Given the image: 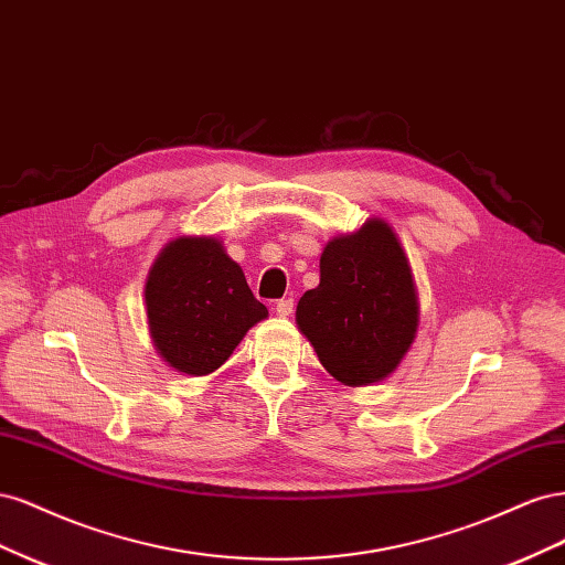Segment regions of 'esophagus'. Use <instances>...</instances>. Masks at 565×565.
<instances>
[{
    "instance_id": "1",
    "label": "esophagus",
    "mask_w": 565,
    "mask_h": 565,
    "mask_svg": "<svg viewBox=\"0 0 565 565\" xmlns=\"http://www.w3.org/2000/svg\"><path fill=\"white\" fill-rule=\"evenodd\" d=\"M292 311H295V299H280V301L276 303V313L282 316V318L292 316Z\"/></svg>"
}]
</instances>
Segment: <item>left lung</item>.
I'll return each mask as SVG.
<instances>
[{
    "mask_svg": "<svg viewBox=\"0 0 565 565\" xmlns=\"http://www.w3.org/2000/svg\"><path fill=\"white\" fill-rule=\"evenodd\" d=\"M297 324L322 367L347 386L382 382L401 365L419 306L413 270L386 221L370 218L324 245L320 285L299 299Z\"/></svg>",
    "mask_w": 565,
    "mask_h": 565,
    "instance_id": "obj_1",
    "label": "left lung"
}]
</instances>
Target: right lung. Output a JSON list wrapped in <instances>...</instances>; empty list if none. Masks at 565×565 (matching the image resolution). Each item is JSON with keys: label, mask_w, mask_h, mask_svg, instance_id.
<instances>
[{"label": "right lung", "mask_w": 565, "mask_h": 565, "mask_svg": "<svg viewBox=\"0 0 565 565\" xmlns=\"http://www.w3.org/2000/svg\"><path fill=\"white\" fill-rule=\"evenodd\" d=\"M152 344L177 372L202 377L224 365L268 309L254 299L243 268L210 235H181L146 280Z\"/></svg>", "instance_id": "add662e5"}]
</instances>
